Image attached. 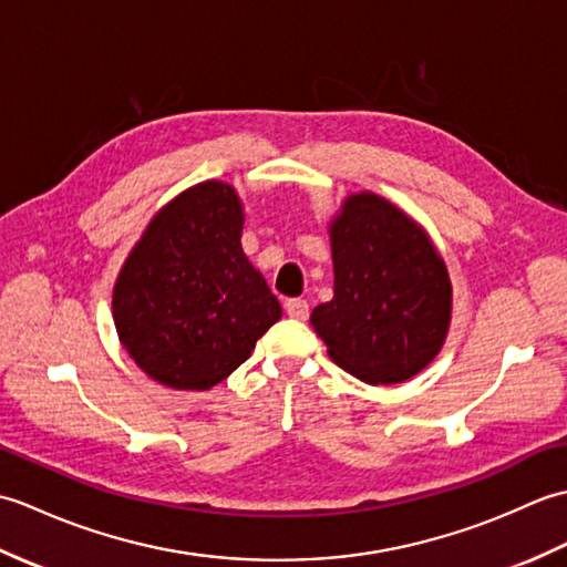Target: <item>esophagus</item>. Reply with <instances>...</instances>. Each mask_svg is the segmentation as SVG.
I'll list each match as a JSON object with an SVG mask.
<instances>
[{
  "mask_svg": "<svg viewBox=\"0 0 567 567\" xmlns=\"http://www.w3.org/2000/svg\"><path fill=\"white\" fill-rule=\"evenodd\" d=\"M285 311H287V315H290L292 319H297V321H305V319L309 317V305H307V299H299V297H295V299H287V302H285Z\"/></svg>",
  "mask_w": 567,
  "mask_h": 567,
  "instance_id": "34e87169",
  "label": "esophagus"
}]
</instances>
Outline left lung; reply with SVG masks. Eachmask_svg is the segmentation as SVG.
I'll list each match as a JSON object with an SVG mask.
<instances>
[{"mask_svg": "<svg viewBox=\"0 0 567 567\" xmlns=\"http://www.w3.org/2000/svg\"><path fill=\"white\" fill-rule=\"evenodd\" d=\"M333 299L311 311L331 360L368 384L419 375L445 343L449 268L426 228L375 192H355L329 224Z\"/></svg>", "mask_w": 567, "mask_h": 567, "instance_id": "left-lung-1", "label": "left lung"}]
</instances>
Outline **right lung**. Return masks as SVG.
Instances as JSON below:
<instances>
[{
	"instance_id": "right-lung-1",
	"label": "right lung",
	"mask_w": 567,
	"mask_h": 567,
	"mask_svg": "<svg viewBox=\"0 0 567 567\" xmlns=\"http://www.w3.org/2000/svg\"><path fill=\"white\" fill-rule=\"evenodd\" d=\"M240 234L236 187L207 179L158 209L118 270L112 292L118 341L165 388L212 390L282 317Z\"/></svg>"
}]
</instances>
